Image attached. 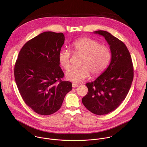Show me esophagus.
Returning <instances> with one entry per match:
<instances>
[{
  "label": "esophagus",
  "mask_w": 147,
  "mask_h": 147,
  "mask_svg": "<svg viewBox=\"0 0 147 147\" xmlns=\"http://www.w3.org/2000/svg\"><path fill=\"white\" fill-rule=\"evenodd\" d=\"M72 85V87H73V88H76V87L78 86V85L77 84H75V83H73Z\"/></svg>",
  "instance_id": "1"
}]
</instances>
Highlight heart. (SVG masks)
Instances as JSON below:
<instances>
[{
  "label": "heart",
  "mask_w": 147,
  "mask_h": 147,
  "mask_svg": "<svg viewBox=\"0 0 147 147\" xmlns=\"http://www.w3.org/2000/svg\"><path fill=\"white\" fill-rule=\"evenodd\" d=\"M74 51L84 57L82 64L83 68H71L65 73L66 79L74 83H80L88 78L90 72L96 76L101 74L107 67L111 59L109 48L101 45L97 41L83 38L74 43ZM72 53L70 49L63 47L59 54V62L65 69L71 67Z\"/></svg>",
  "instance_id": "obj_1"
}]
</instances>
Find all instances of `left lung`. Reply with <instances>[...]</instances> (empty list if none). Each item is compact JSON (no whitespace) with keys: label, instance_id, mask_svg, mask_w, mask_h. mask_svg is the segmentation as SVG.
<instances>
[{"label":"left lung","instance_id":"left-lung-1","mask_svg":"<svg viewBox=\"0 0 147 147\" xmlns=\"http://www.w3.org/2000/svg\"><path fill=\"white\" fill-rule=\"evenodd\" d=\"M94 33L103 36L110 46L111 61L94 82L85 84L88 92L82 98L85 107L96 115L115 110L125 99L134 78L130 54L123 42L104 30Z\"/></svg>","mask_w":147,"mask_h":147}]
</instances>
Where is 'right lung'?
<instances>
[{
    "mask_svg": "<svg viewBox=\"0 0 147 147\" xmlns=\"http://www.w3.org/2000/svg\"><path fill=\"white\" fill-rule=\"evenodd\" d=\"M62 33L45 32L26 42L19 52L14 75L21 97L36 113L57 111L72 83L62 81L59 54L64 43Z\"/></svg>",
    "mask_w": 147,
    "mask_h": 147,
    "instance_id": "add662e5",
    "label": "right lung"
}]
</instances>
